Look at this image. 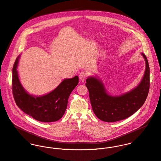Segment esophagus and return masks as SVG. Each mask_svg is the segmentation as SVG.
Here are the masks:
<instances>
[{"label": "esophagus", "mask_w": 161, "mask_h": 161, "mask_svg": "<svg viewBox=\"0 0 161 161\" xmlns=\"http://www.w3.org/2000/svg\"><path fill=\"white\" fill-rule=\"evenodd\" d=\"M87 76H88V74L86 72H81L79 74V79H80V80L84 81L87 78Z\"/></svg>", "instance_id": "1"}]
</instances>
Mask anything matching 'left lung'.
Masks as SVG:
<instances>
[{"label":"left lung","mask_w":161,"mask_h":161,"mask_svg":"<svg viewBox=\"0 0 161 161\" xmlns=\"http://www.w3.org/2000/svg\"><path fill=\"white\" fill-rule=\"evenodd\" d=\"M146 69L138 86L130 92L114 96L108 93L102 81L96 77L86 79L92 110L98 118L105 122H115L134 114L144 103L149 90V67L146 56Z\"/></svg>","instance_id":"left-lung-1"}]
</instances>
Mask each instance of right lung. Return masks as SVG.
<instances>
[{"mask_svg":"<svg viewBox=\"0 0 161 161\" xmlns=\"http://www.w3.org/2000/svg\"><path fill=\"white\" fill-rule=\"evenodd\" d=\"M20 56L15 60L12 69V92L17 106L26 114L42 122H54L63 117L67 108L69 95L77 86V75L65 79L53 91L42 96L29 94L19 80L17 66Z\"/></svg>","mask_w":161,"mask_h":161,"instance_id":"add662e5","label":"right lung"}]
</instances>
